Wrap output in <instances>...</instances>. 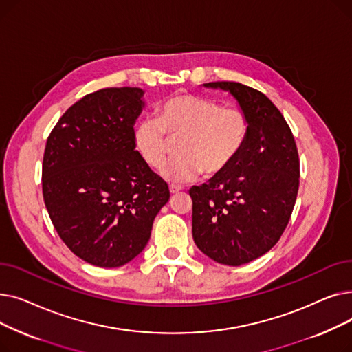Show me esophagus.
<instances>
[{
	"mask_svg": "<svg viewBox=\"0 0 352 352\" xmlns=\"http://www.w3.org/2000/svg\"><path fill=\"white\" fill-rule=\"evenodd\" d=\"M182 190V187H178V186H170V192L171 194H177Z\"/></svg>",
	"mask_w": 352,
	"mask_h": 352,
	"instance_id": "1",
	"label": "esophagus"
}]
</instances>
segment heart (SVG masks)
<instances>
[{"label":"heart","mask_w":352,"mask_h":352,"mask_svg":"<svg viewBox=\"0 0 352 352\" xmlns=\"http://www.w3.org/2000/svg\"><path fill=\"white\" fill-rule=\"evenodd\" d=\"M247 134L248 120L239 108L178 94L161 105L158 118L137 124L134 141L142 160L160 168L170 154L171 140H179V157L166 164L161 174L171 182H184L201 171L208 177L223 173L243 150Z\"/></svg>","instance_id":"1"}]
</instances>
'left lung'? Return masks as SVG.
Wrapping results in <instances>:
<instances>
[{
  "label": "left lung",
  "mask_w": 352,
  "mask_h": 352,
  "mask_svg": "<svg viewBox=\"0 0 352 352\" xmlns=\"http://www.w3.org/2000/svg\"><path fill=\"white\" fill-rule=\"evenodd\" d=\"M204 87L230 92L247 116L248 134L223 173L190 190L192 236L211 260L238 267L268 252L287 228L300 186L298 150L263 92L232 81Z\"/></svg>",
  "instance_id": "obj_1"
}]
</instances>
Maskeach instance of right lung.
<instances>
[{
    "label": "right lung",
    "mask_w": 352,
    "mask_h": 352,
    "mask_svg": "<svg viewBox=\"0 0 352 352\" xmlns=\"http://www.w3.org/2000/svg\"><path fill=\"white\" fill-rule=\"evenodd\" d=\"M144 91L102 88L71 105L43 160L47 211L65 245L88 264L116 268L145 248L170 190L135 150Z\"/></svg>",
    "instance_id": "right-lung-1"
}]
</instances>
